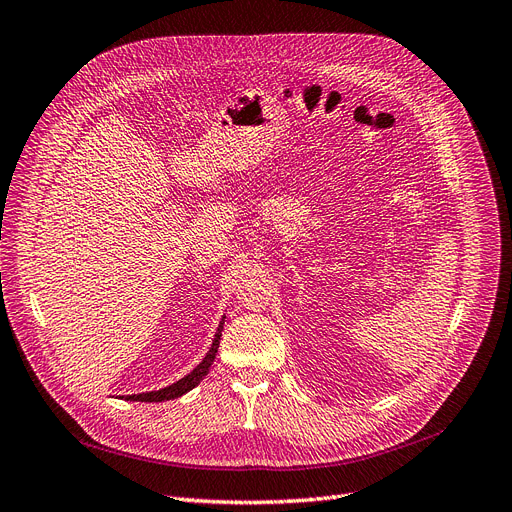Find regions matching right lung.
Here are the masks:
<instances>
[{"instance_id":"add662e5","label":"right lung","mask_w":512,"mask_h":512,"mask_svg":"<svg viewBox=\"0 0 512 512\" xmlns=\"http://www.w3.org/2000/svg\"><path fill=\"white\" fill-rule=\"evenodd\" d=\"M224 320H226V316H221V322H219V326H217L213 343H211L207 355L203 358V362L198 364L192 372H188V374L184 376V379L175 381L173 385H169V387H165V389H159V391H148V393H138V395H125V397L121 395V397L127 399V402H167V399L182 397L184 393L192 391L198 383H201V381L205 379L209 368H211V364H213V360H215L217 347H219V339H221V330H224Z\"/></svg>"}]
</instances>
